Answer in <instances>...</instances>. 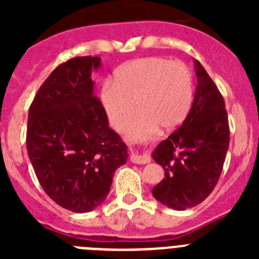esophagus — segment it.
I'll list each match as a JSON object with an SVG mask.
<instances>
[{"label": "esophagus", "mask_w": 259, "mask_h": 259, "mask_svg": "<svg viewBox=\"0 0 259 259\" xmlns=\"http://www.w3.org/2000/svg\"><path fill=\"white\" fill-rule=\"evenodd\" d=\"M130 160L134 164H148L150 163V156L148 154H137L133 153L132 156H130Z\"/></svg>", "instance_id": "obj_1"}]
</instances>
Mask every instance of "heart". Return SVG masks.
<instances>
[{"label": "heart", "instance_id": "heart-1", "mask_svg": "<svg viewBox=\"0 0 259 259\" xmlns=\"http://www.w3.org/2000/svg\"><path fill=\"white\" fill-rule=\"evenodd\" d=\"M193 75L182 61L144 57L122 65L113 82L104 83L100 100L111 126L122 130L138 110L129 138L143 140L160 127L173 132L182 125L193 104Z\"/></svg>", "mask_w": 259, "mask_h": 259}]
</instances>
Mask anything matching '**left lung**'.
Here are the masks:
<instances>
[{
    "instance_id": "8db88e82",
    "label": "left lung",
    "mask_w": 259,
    "mask_h": 259,
    "mask_svg": "<svg viewBox=\"0 0 259 259\" xmlns=\"http://www.w3.org/2000/svg\"><path fill=\"white\" fill-rule=\"evenodd\" d=\"M194 65L198 85L189 114L153 153L165 178L151 193L158 202L176 210L195 207L213 192L229 146L223 96L202 64L195 60Z\"/></svg>"
}]
</instances>
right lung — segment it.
<instances>
[{"label":"right lung","instance_id":"right-lung-1","mask_svg":"<svg viewBox=\"0 0 259 259\" xmlns=\"http://www.w3.org/2000/svg\"><path fill=\"white\" fill-rule=\"evenodd\" d=\"M99 67V56L59 65L28 111L26 148L36 177L55 203L76 213L105 200L115 170L127 159L126 145L94 95L91 74Z\"/></svg>","mask_w":259,"mask_h":259}]
</instances>
